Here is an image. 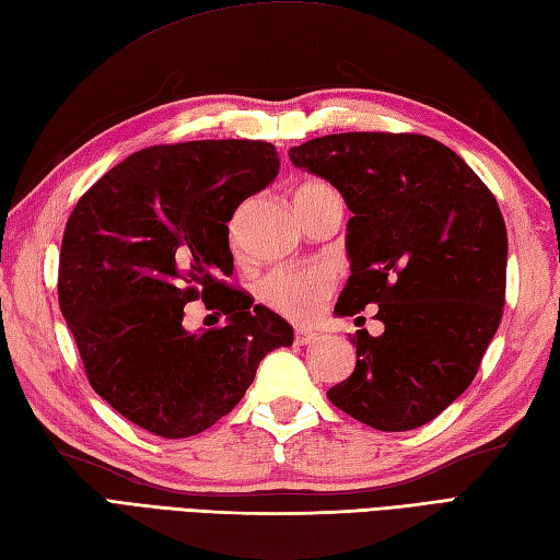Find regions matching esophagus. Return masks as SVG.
Returning <instances> with one entry per match:
<instances>
[{
	"instance_id": "34e87169",
	"label": "esophagus",
	"mask_w": 560,
	"mask_h": 560,
	"mask_svg": "<svg viewBox=\"0 0 560 560\" xmlns=\"http://www.w3.org/2000/svg\"><path fill=\"white\" fill-rule=\"evenodd\" d=\"M295 343H301V347H307V343L317 341V331H311V329H295Z\"/></svg>"
}]
</instances>
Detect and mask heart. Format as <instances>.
I'll return each mask as SVG.
<instances>
[{
  "mask_svg": "<svg viewBox=\"0 0 560 560\" xmlns=\"http://www.w3.org/2000/svg\"><path fill=\"white\" fill-rule=\"evenodd\" d=\"M327 192H335L325 183H303L295 189V207L307 205ZM337 289L335 271L325 265H303V267H281L271 269L259 281V295L273 311L287 315L293 323H313L323 313L329 295Z\"/></svg>",
  "mask_w": 560,
  "mask_h": 560,
  "instance_id": "obj_1",
  "label": "heart"
}]
</instances>
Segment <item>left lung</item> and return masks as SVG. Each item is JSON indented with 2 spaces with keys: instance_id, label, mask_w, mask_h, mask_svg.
I'll return each instance as SVG.
<instances>
[{
  "instance_id": "left-lung-1",
  "label": "left lung",
  "mask_w": 560,
  "mask_h": 560,
  "mask_svg": "<svg viewBox=\"0 0 560 560\" xmlns=\"http://www.w3.org/2000/svg\"><path fill=\"white\" fill-rule=\"evenodd\" d=\"M351 209V277L335 311L377 305L380 337L359 329L353 373L327 397L377 431H411L477 375L505 305L508 231L481 177L440 141L343 132L289 151Z\"/></svg>"
}]
</instances>
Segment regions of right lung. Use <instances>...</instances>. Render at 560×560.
Segmentation results:
<instances>
[{"label":"right lung","instance_id":"add662e5","mask_svg":"<svg viewBox=\"0 0 560 560\" xmlns=\"http://www.w3.org/2000/svg\"><path fill=\"white\" fill-rule=\"evenodd\" d=\"M279 173L257 139L141 149L93 183L69 213L57 299L91 387L161 438L217 423L253 385L259 361L291 347L287 319L229 283V221ZM226 315L187 332V302Z\"/></svg>","mask_w":560,"mask_h":560}]
</instances>
